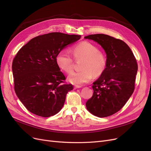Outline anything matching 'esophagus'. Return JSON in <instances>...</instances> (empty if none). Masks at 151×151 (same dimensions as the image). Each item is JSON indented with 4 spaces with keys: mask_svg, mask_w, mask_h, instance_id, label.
I'll return each instance as SVG.
<instances>
[{
    "mask_svg": "<svg viewBox=\"0 0 151 151\" xmlns=\"http://www.w3.org/2000/svg\"><path fill=\"white\" fill-rule=\"evenodd\" d=\"M82 87V86H74V89H78V88H81Z\"/></svg>",
    "mask_w": 151,
    "mask_h": 151,
    "instance_id": "34e87169",
    "label": "esophagus"
}]
</instances>
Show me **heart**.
Returning <instances> with one entry per match:
<instances>
[{
	"instance_id": "b5f03b06",
	"label": "heart",
	"mask_w": 151,
	"mask_h": 151,
	"mask_svg": "<svg viewBox=\"0 0 151 151\" xmlns=\"http://www.w3.org/2000/svg\"><path fill=\"white\" fill-rule=\"evenodd\" d=\"M74 57L83 58L84 60L82 65L83 70L74 72L68 77V81L73 84L81 85L88 83L93 79L94 74L101 76L106 70L108 65L107 57L104 53L99 51L98 47L88 42L77 44L72 48ZM56 61L58 66L68 74L74 70V59L67 50H62L57 55Z\"/></svg>"
}]
</instances>
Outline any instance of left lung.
Wrapping results in <instances>:
<instances>
[{"mask_svg": "<svg viewBox=\"0 0 151 151\" xmlns=\"http://www.w3.org/2000/svg\"><path fill=\"white\" fill-rule=\"evenodd\" d=\"M86 39L99 43L106 53V70L93 85V96L87 101L88 110L103 118L124 106L135 89L138 65L133 52L123 41L104 34L90 35Z\"/></svg>", "mask_w": 151, "mask_h": 151, "instance_id": "1", "label": "left lung"}]
</instances>
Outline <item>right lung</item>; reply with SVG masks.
<instances>
[{"instance_id":"right-lung-1","label":"right lung","mask_w":151,"mask_h":151,"mask_svg":"<svg viewBox=\"0 0 151 151\" xmlns=\"http://www.w3.org/2000/svg\"><path fill=\"white\" fill-rule=\"evenodd\" d=\"M80 38V35L54 32L33 38L18 51L12 65L14 90L29 111L50 117L60 111L73 86L65 83L56 58Z\"/></svg>"}]
</instances>
